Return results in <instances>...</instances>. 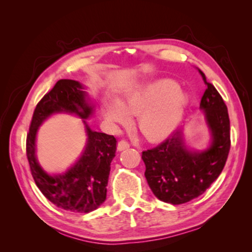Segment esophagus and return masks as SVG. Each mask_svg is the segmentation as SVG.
Instances as JSON below:
<instances>
[{
    "label": "esophagus",
    "instance_id": "obj_1",
    "mask_svg": "<svg viewBox=\"0 0 252 252\" xmlns=\"http://www.w3.org/2000/svg\"><path fill=\"white\" fill-rule=\"evenodd\" d=\"M127 148H130V143L129 142L126 141V140H121V141H119V143H118V150L119 151H123V150H126V149H127Z\"/></svg>",
    "mask_w": 252,
    "mask_h": 252
}]
</instances>
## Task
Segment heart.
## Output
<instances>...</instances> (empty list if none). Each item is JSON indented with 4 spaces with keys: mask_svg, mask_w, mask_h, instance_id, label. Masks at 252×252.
<instances>
[{
    "mask_svg": "<svg viewBox=\"0 0 252 252\" xmlns=\"http://www.w3.org/2000/svg\"><path fill=\"white\" fill-rule=\"evenodd\" d=\"M187 97L171 81H159L127 95L119 103L105 104V116L114 123L138 117V129L151 141L163 139L176 129L185 112Z\"/></svg>",
    "mask_w": 252,
    "mask_h": 252,
    "instance_id": "heart-1",
    "label": "heart"
}]
</instances>
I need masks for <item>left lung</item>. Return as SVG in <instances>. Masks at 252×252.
I'll return each instance as SVG.
<instances>
[{"mask_svg": "<svg viewBox=\"0 0 252 252\" xmlns=\"http://www.w3.org/2000/svg\"><path fill=\"white\" fill-rule=\"evenodd\" d=\"M199 72L207 85L200 108L211 131L210 147L201 152L190 151L179 129L158 147L142 152L148 185L167 203L182 204L201 195L222 172L231 146L227 105L203 72Z\"/></svg>", "mask_w": 252, "mask_h": 252, "instance_id": "1", "label": "left lung"}]
</instances>
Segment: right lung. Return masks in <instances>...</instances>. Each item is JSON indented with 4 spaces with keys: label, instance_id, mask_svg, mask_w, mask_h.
<instances>
[{
    "label": "right lung",
    "instance_id": "1",
    "mask_svg": "<svg viewBox=\"0 0 252 252\" xmlns=\"http://www.w3.org/2000/svg\"><path fill=\"white\" fill-rule=\"evenodd\" d=\"M93 108L82 84L74 80H59L37 103L27 136V157L35 185L49 201L67 211L91 212L106 199L110 164L116 157L117 140L113 135L92 131L87 125L85 119L91 116ZM58 112L74 113L83 118L88 142L73 167L63 175L50 176L35 158V139L41 122Z\"/></svg>",
    "mask_w": 252,
    "mask_h": 252
}]
</instances>
